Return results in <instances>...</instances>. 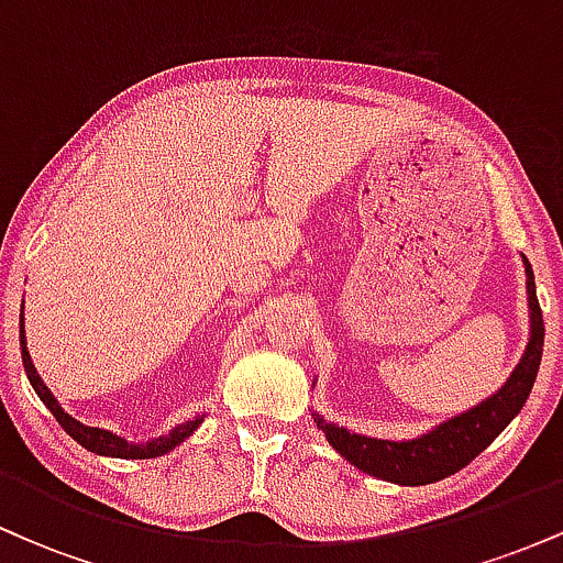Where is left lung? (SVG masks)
Here are the masks:
<instances>
[{
	"label": "left lung",
	"instance_id": "8db88e82",
	"mask_svg": "<svg viewBox=\"0 0 563 563\" xmlns=\"http://www.w3.org/2000/svg\"><path fill=\"white\" fill-rule=\"evenodd\" d=\"M525 260L527 273V299H529V344L525 357L514 367L510 378L471 410L450 421L439 423L429 434L418 439H405V442H391V439H373L354 434L349 429H339L328 423L325 418L314 412V423L322 429L328 442L339 455H344L352 466L365 474L378 476L384 482L402 484V487H421L444 479L455 471L466 468L482 450L495 442L506 426L519 416L525 407L529 391H532L534 378H538L542 360V341H545V325H542V312L534 290L532 264Z\"/></svg>",
	"mask_w": 563,
	"mask_h": 563
}]
</instances>
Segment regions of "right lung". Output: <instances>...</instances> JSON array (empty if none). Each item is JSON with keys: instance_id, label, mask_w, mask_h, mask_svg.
<instances>
[{"instance_id": "add662e5", "label": "right lung", "mask_w": 563, "mask_h": 563, "mask_svg": "<svg viewBox=\"0 0 563 563\" xmlns=\"http://www.w3.org/2000/svg\"><path fill=\"white\" fill-rule=\"evenodd\" d=\"M21 354H23V367H25V376H29L31 386H34V391L38 394V399H42L44 405H47V410L53 412L55 421L63 426V429L68 431L70 437L76 439V442L81 444V448H87L89 452H97V455H111V457H126V461H145V457H158V455H166V452H172L177 444H183L187 437L192 434V431L198 429L200 423H203L206 416H196L192 421H185L179 426H174L169 434L158 437V439H151V442H126L124 437L113 434V431H106V429H97V426H84L81 421H76L74 416H68L66 410H63L60 402L55 399V394L47 389V384H44L42 378H38L34 363H31V354H29V346H25V322H23V314H21Z\"/></svg>"}]
</instances>
